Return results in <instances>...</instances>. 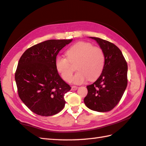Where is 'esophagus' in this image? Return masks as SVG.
<instances>
[{"label":"esophagus","instance_id":"34e87169","mask_svg":"<svg viewBox=\"0 0 146 146\" xmlns=\"http://www.w3.org/2000/svg\"><path fill=\"white\" fill-rule=\"evenodd\" d=\"M77 89H78V86H71V90H76Z\"/></svg>","mask_w":146,"mask_h":146}]
</instances>
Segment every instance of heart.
Here are the masks:
<instances>
[{"instance_id":"b5f03b06","label":"heart","mask_w":146,"mask_h":146,"mask_svg":"<svg viewBox=\"0 0 146 146\" xmlns=\"http://www.w3.org/2000/svg\"><path fill=\"white\" fill-rule=\"evenodd\" d=\"M66 58L58 56L55 59V67L61 78L65 82H70L75 69L71 63H77L78 71L73 78L75 84H82L87 79L92 81L102 74L105 64V56L103 50L93 46L91 43L80 41L68 48Z\"/></svg>"}]
</instances>
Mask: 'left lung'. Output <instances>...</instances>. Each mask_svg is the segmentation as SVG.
Masks as SVG:
<instances>
[{
	"mask_svg": "<svg viewBox=\"0 0 146 146\" xmlns=\"http://www.w3.org/2000/svg\"><path fill=\"white\" fill-rule=\"evenodd\" d=\"M94 39L103 50L105 64L100 76L86 86L88 94L84 103L90 109L105 112L116 106L127 85V64L119 48L113 43L98 38Z\"/></svg>",
	"mask_w": 146,
	"mask_h": 146,
	"instance_id": "1",
	"label": "left lung"
}]
</instances>
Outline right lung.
Returning <instances> with one entry per match:
<instances>
[{"mask_svg":"<svg viewBox=\"0 0 146 146\" xmlns=\"http://www.w3.org/2000/svg\"><path fill=\"white\" fill-rule=\"evenodd\" d=\"M73 39H50L27 49L22 55L15 73L18 94L33 112L51 116L63 109L64 94L70 86L55 67L59 52Z\"/></svg>","mask_w":146,"mask_h":146,"instance_id":"right-lung-1","label":"right lung"}]
</instances>
